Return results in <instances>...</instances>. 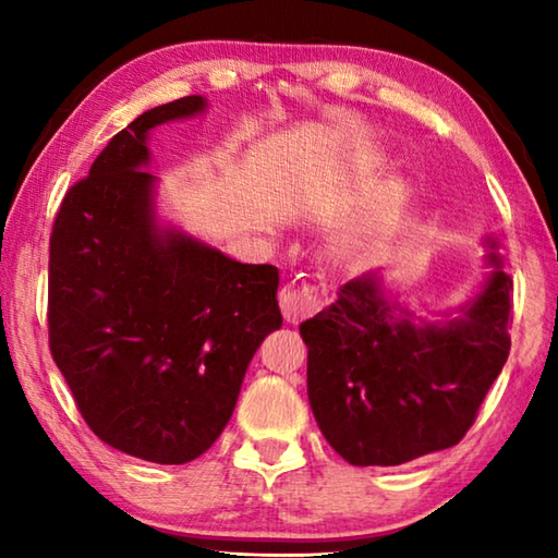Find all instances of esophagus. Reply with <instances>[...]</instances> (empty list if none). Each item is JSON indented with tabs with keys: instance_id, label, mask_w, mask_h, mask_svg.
I'll return each instance as SVG.
<instances>
[{
	"instance_id": "1",
	"label": "esophagus",
	"mask_w": 558,
	"mask_h": 558,
	"mask_svg": "<svg viewBox=\"0 0 558 558\" xmlns=\"http://www.w3.org/2000/svg\"><path fill=\"white\" fill-rule=\"evenodd\" d=\"M280 313L290 325L302 323L305 317H313L327 302V290L319 286H286L278 292Z\"/></svg>"
}]
</instances>
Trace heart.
<instances>
[{"label": "heart", "instance_id": "heart-1", "mask_svg": "<svg viewBox=\"0 0 558 558\" xmlns=\"http://www.w3.org/2000/svg\"><path fill=\"white\" fill-rule=\"evenodd\" d=\"M401 216V194L386 192L342 235V251L352 258H366L379 251L393 233Z\"/></svg>", "mask_w": 558, "mask_h": 558}]
</instances>
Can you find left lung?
Segmentation results:
<instances>
[{
  "label": "left lung",
  "instance_id": "8db88e82",
  "mask_svg": "<svg viewBox=\"0 0 558 558\" xmlns=\"http://www.w3.org/2000/svg\"><path fill=\"white\" fill-rule=\"evenodd\" d=\"M487 260L483 290L440 325H415L376 272L349 280L300 325L310 405L347 462L403 465L452 448L475 423L512 344V278L497 253Z\"/></svg>",
  "mask_w": 558,
  "mask_h": 558
}]
</instances>
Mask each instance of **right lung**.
<instances>
[{"mask_svg":"<svg viewBox=\"0 0 558 558\" xmlns=\"http://www.w3.org/2000/svg\"><path fill=\"white\" fill-rule=\"evenodd\" d=\"M202 96L130 122L65 192L49 241V347L90 430L182 465L214 446L253 354L282 317L278 268L248 266L155 216L149 130Z\"/></svg>","mask_w":558,"mask_h":558,"instance_id":"obj_1","label":"right lung"}]
</instances>
